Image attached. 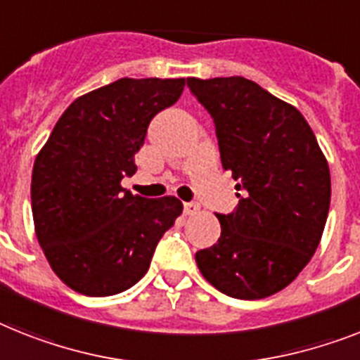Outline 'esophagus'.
I'll return each mask as SVG.
<instances>
[{
  "mask_svg": "<svg viewBox=\"0 0 360 360\" xmlns=\"http://www.w3.org/2000/svg\"><path fill=\"white\" fill-rule=\"evenodd\" d=\"M198 212H200V204H197V202H186L184 204V213L186 215H197Z\"/></svg>",
  "mask_w": 360,
  "mask_h": 360,
  "instance_id": "esophagus-1",
  "label": "esophagus"
}]
</instances>
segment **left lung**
I'll list each match as a JSON object with an SVG mask.
<instances>
[{
  "instance_id": "obj_1",
  "label": "left lung",
  "mask_w": 360,
  "mask_h": 360,
  "mask_svg": "<svg viewBox=\"0 0 360 360\" xmlns=\"http://www.w3.org/2000/svg\"><path fill=\"white\" fill-rule=\"evenodd\" d=\"M210 112L222 167L240 189L219 213L217 245L195 254L202 276L226 296L259 300L296 280L319 248L331 202L328 160L292 105L245 77H189Z\"/></svg>"
}]
</instances>
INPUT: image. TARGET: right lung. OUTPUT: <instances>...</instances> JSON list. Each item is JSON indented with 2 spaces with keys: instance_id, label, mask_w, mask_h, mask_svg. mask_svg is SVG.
<instances>
[{
  "instance_id": "add662e5",
  "label": "right lung",
  "mask_w": 360,
  "mask_h": 360,
  "mask_svg": "<svg viewBox=\"0 0 360 360\" xmlns=\"http://www.w3.org/2000/svg\"><path fill=\"white\" fill-rule=\"evenodd\" d=\"M186 79H120L75 99L34 160V230L53 272L86 296H112L145 276L176 217V197L121 187L148 123L182 95Z\"/></svg>"
}]
</instances>
